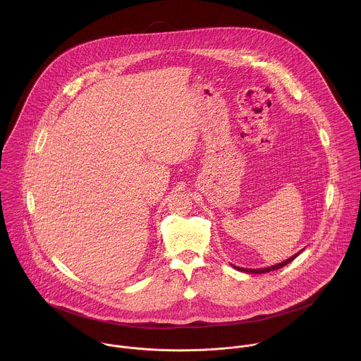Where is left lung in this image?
<instances>
[{
  "mask_svg": "<svg viewBox=\"0 0 361 361\" xmlns=\"http://www.w3.org/2000/svg\"><path fill=\"white\" fill-rule=\"evenodd\" d=\"M300 253H302V250L301 252H298L297 255H294L293 257H290V259H287L286 262H281V263H279V264H276V266H271V267H266V269H242V267H236V266H233L236 270H239V271H245V273H250V274H264V273H269V271H273V270H277V269H281V267H284V266H287L288 263H291Z\"/></svg>",
  "mask_w": 361,
  "mask_h": 361,
  "instance_id": "8db88e82",
  "label": "left lung"
}]
</instances>
